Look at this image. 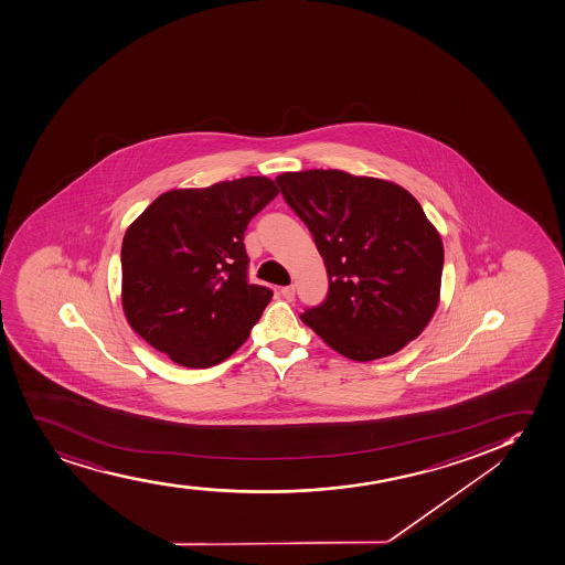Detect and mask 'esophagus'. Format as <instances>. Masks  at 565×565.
I'll return each mask as SVG.
<instances>
[{
	"mask_svg": "<svg viewBox=\"0 0 565 565\" xmlns=\"http://www.w3.org/2000/svg\"><path fill=\"white\" fill-rule=\"evenodd\" d=\"M281 297L286 298V300H292L295 298V286H286L281 287Z\"/></svg>",
	"mask_w": 565,
	"mask_h": 565,
	"instance_id": "1",
	"label": "esophagus"
}]
</instances>
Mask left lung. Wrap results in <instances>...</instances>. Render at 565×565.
<instances>
[{"label":"left lung","mask_w":565,"mask_h":565,"mask_svg":"<svg viewBox=\"0 0 565 565\" xmlns=\"http://www.w3.org/2000/svg\"><path fill=\"white\" fill-rule=\"evenodd\" d=\"M279 191L310 228L329 274L300 313L330 348L375 361L423 332L438 308L444 244L409 191L343 171L284 172Z\"/></svg>","instance_id":"obj_1"}]
</instances>
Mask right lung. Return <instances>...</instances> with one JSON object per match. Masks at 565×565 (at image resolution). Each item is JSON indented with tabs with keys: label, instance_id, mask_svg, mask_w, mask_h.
<instances>
[{
	"label": "right lung",
	"instance_id": "add662e5",
	"mask_svg": "<svg viewBox=\"0 0 565 565\" xmlns=\"http://www.w3.org/2000/svg\"><path fill=\"white\" fill-rule=\"evenodd\" d=\"M278 190L265 177L167 191L121 242V305L131 329L188 369L246 342L273 289L247 279L244 233Z\"/></svg>",
	"mask_w": 565,
	"mask_h": 565
}]
</instances>
